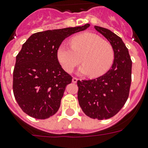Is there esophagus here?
I'll return each instance as SVG.
<instances>
[{
  "label": "esophagus",
  "mask_w": 148,
  "mask_h": 148,
  "mask_svg": "<svg viewBox=\"0 0 148 148\" xmlns=\"http://www.w3.org/2000/svg\"><path fill=\"white\" fill-rule=\"evenodd\" d=\"M78 78H73V79H72V82H73V83H76L77 82H78Z\"/></svg>",
  "instance_id": "obj_1"
}]
</instances>
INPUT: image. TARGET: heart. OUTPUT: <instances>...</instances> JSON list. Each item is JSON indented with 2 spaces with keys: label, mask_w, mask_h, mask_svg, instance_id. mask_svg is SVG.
<instances>
[{
  "label": "heart",
  "mask_w": 148,
  "mask_h": 148,
  "mask_svg": "<svg viewBox=\"0 0 148 148\" xmlns=\"http://www.w3.org/2000/svg\"><path fill=\"white\" fill-rule=\"evenodd\" d=\"M70 42L71 47L61 44L56 51L57 59L66 73L73 72L82 61L83 64L78 69V74H90L91 78H98L104 75L113 65V47L96 34H78L72 37Z\"/></svg>",
  "instance_id": "heart-1"
}]
</instances>
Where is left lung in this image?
Segmentation results:
<instances>
[{
	"label": "left lung",
	"mask_w": 148,
	"mask_h": 148,
	"mask_svg": "<svg viewBox=\"0 0 148 148\" xmlns=\"http://www.w3.org/2000/svg\"><path fill=\"white\" fill-rule=\"evenodd\" d=\"M114 50V61L104 75L88 81H78V100L87 116L99 120L114 116L127 101L131 84L132 61L128 49L118 35L95 26Z\"/></svg>",
	"instance_id": "8db88e82"
}]
</instances>
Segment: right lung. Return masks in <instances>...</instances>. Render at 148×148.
<instances>
[{
	"mask_svg": "<svg viewBox=\"0 0 148 148\" xmlns=\"http://www.w3.org/2000/svg\"><path fill=\"white\" fill-rule=\"evenodd\" d=\"M82 27L47 30L32 34L16 56L13 71V92L22 110L38 119L57 113L66 85L72 77L63 70L56 57L62 41Z\"/></svg>",
	"mask_w": 148,
	"mask_h": 148,
	"instance_id": "right-lung-1",
	"label": "right lung"
}]
</instances>
